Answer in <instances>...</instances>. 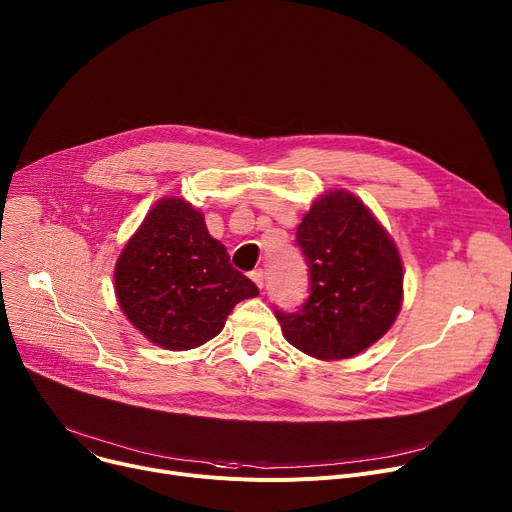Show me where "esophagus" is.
I'll return each mask as SVG.
<instances>
[{
    "mask_svg": "<svg viewBox=\"0 0 512 512\" xmlns=\"http://www.w3.org/2000/svg\"><path fill=\"white\" fill-rule=\"evenodd\" d=\"M251 280L255 282V286H257V288H263V282H265L263 269H255V271H251Z\"/></svg>",
    "mask_w": 512,
    "mask_h": 512,
    "instance_id": "1",
    "label": "esophagus"
}]
</instances>
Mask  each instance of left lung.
Instances as JSON below:
<instances>
[{
    "mask_svg": "<svg viewBox=\"0 0 512 512\" xmlns=\"http://www.w3.org/2000/svg\"><path fill=\"white\" fill-rule=\"evenodd\" d=\"M311 296L298 313H276L282 333L317 360H348L374 346L403 304V263L385 226L354 193L319 195L298 224Z\"/></svg>",
    "mask_w": 512,
    "mask_h": 512,
    "instance_id": "1",
    "label": "left lung"
}]
</instances>
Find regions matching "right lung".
<instances>
[{
  "mask_svg": "<svg viewBox=\"0 0 512 512\" xmlns=\"http://www.w3.org/2000/svg\"><path fill=\"white\" fill-rule=\"evenodd\" d=\"M121 313L148 342L183 352L214 339L234 306L259 294L230 265L203 214L179 195L158 199L115 263Z\"/></svg>",
  "mask_w": 512,
  "mask_h": 512,
  "instance_id": "add662e5",
  "label": "right lung"
}]
</instances>
